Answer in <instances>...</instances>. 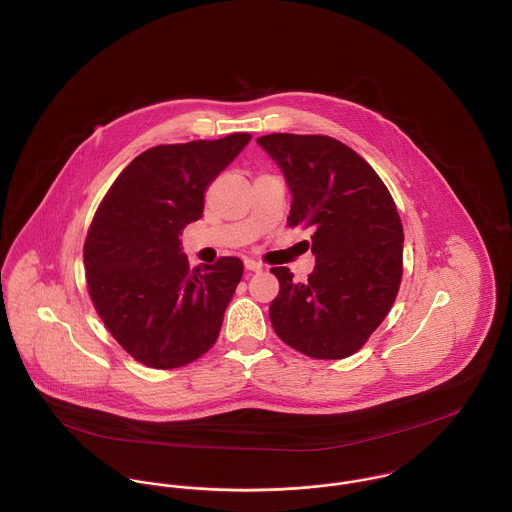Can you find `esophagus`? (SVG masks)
<instances>
[{"instance_id":"esophagus-1","label":"esophagus","mask_w":512,"mask_h":512,"mask_svg":"<svg viewBox=\"0 0 512 512\" xmlns=\"http://www.w3.org/2000/svg\"><path fill=\"white\" fill-rule=\"evenodd\" d=\"M244 268H246L248 272H262V264L256 262V260H250V258L244 260Z\"/></svg>"}]
</instances>
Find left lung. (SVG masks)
Returning a JSON list of instances; mask_svg holds the SVG:
<instances>
[{"mask_svg":"<svg viewBox=\"0 0 512 512\" xmlns=\"http://www.w3.org/2000/svg\"><path fill=\"white\" fill-rule=\"evenodd\" d=\"M260 147L292 191L290 226L313 230L315 270L295 282L272 268L276 335L311 359L357 353L390 311L402 280L404 230L382 179L351 147L329 136L270 134Z\"/></svg>","mask_w":512,"mask_h":512,"instance_id":"8db88e82","label":"left lung"}]
</instances>
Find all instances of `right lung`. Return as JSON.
Masks as SVG:
<instances>
[{
	"label": "right lung",
	"instance_id": "right-lung-1",
	"mask_svg": "<svg viewBox=\"0 0 512 512\" xmlns=\"http://www.w3.org/2000/svg\"><path fill=\"white\" fill-rule=\"evenodd\" d=\"M250 138L147 149L118 175L92 219L84 242L90 299L142 365L179 368L217 343L244 264L224 256L191 270L179 234L203 217L207 187Z\"/></svg>",
	"mask_w": 512,
	"mask_h": 512
}]
</instances>
